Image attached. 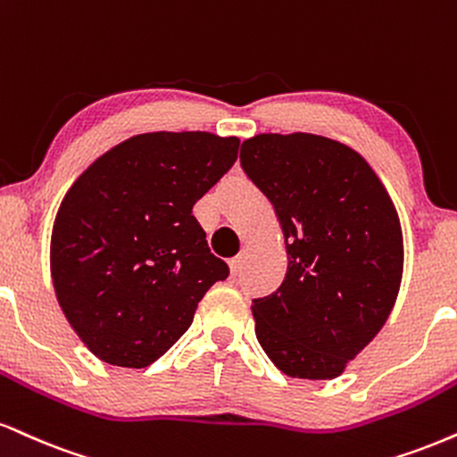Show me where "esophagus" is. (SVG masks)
<instances>
[{"label": "esophagus", "mask_w": 457, "mask_h": 457, "mask_svg": "<svg viewBox=\"0 0 457 457\" xmlns=\"http://www.w3.org/2000/svg\"><path fill=\"white\" fill-rule=\"evenodd\" d=\"M245 260H246V255L243 253V255H236L234 260H229V262H228V266H229V274H232V277H238L240 270H243V263H245Z\"/></svg>", "instance_id": "esophagus-1"}]
</instances>
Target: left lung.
Wrapping results in <instances>:
<instances>
[{
    "label": "left lung",
    "mask_w": 457,
    "mask_h": 457,
    "mask_svg": "<svg viewBox=\"0 0 457 457\" xmlns=\"http://www.w3.org/2000/svg\"><path fill=\"white\" fill-rule=\"evenodd\" d=\"M240 163L274 206L289 260L281 287L253 300L257 340L287 377L337 378L398 298V211L370 163L323 136L257 134Z\"/></svg>",
    "instance_id": "left-lung-1"
}]
</instances>
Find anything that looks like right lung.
Masks as SVG:
<instances>
[{
	"mask_svg": "<svg viewBox=\"0 0 457 457\" xmlns=\"http://www.w3.org/2000/svg\"><path fill=\"white\" fill-rule=\"evenodd\" d=\"M238 146L236 136L211 131L131 136L63 195L51 234L54 295L102 361L153 364L189 329L206 291L228 278L194 204L234 166Z\"/></svg>",
	"mask_w": 457,
	"mask_h": 457,
	"instance_id": "add662e5",
	"label": "right lung"
}]
</instances>
